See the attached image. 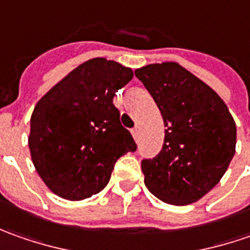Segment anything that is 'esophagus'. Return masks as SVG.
<instances>
[{
  "label": "esophagus",
  "mask_w": 250,
  "mask_h": 250,
  "mask_svg": "<svg viewBox=\"0 0 250 250\" xmlns=\"http://www.w3.org/2000/svg\"><path fill=\"white\" fill-rule=\"evenodd\" d=\"M131 134H133L134 140L137 141V140H138V128H137V127H134L133 130H131Z\"/></svg>",
  "instance_id": "1"
}]
</instances>
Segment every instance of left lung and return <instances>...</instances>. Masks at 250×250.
Masks as SVG:
<instances>
[{"label": "left lung", "mask_w": 250, "mask_h": 250, "mask_svg": "<svg viewBox=\"0 0 250 250\" xmlns=\"http://www.w3.org/2000/svg\"><path fill=\"white\" fill-rule=\"evenodd\" d=\"M134 73L155 99L166 127L159 153L141 160L145 185L170 205L196 202L234 158L235 122L224 101L178 63L148 65Z\"/></svg>", "instance_id": "8db88e82"}]
</instances>
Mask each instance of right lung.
<instances>
[{
	"mask_svg": "<svg viewBox=\"0 0 250 250\" xmlns=\"http://www.w3.org/2000/svg\"><path fill=\"white\" fill-rule=\"evenodd\" d=\"M133 70L94 58L40 99L30 119L29 148L42 181L58 196L82 201L102 191L115 163L137 149L113 105Z\"/></svg>",
	"mask_w": 250,
	"mask_h": 250,
	"instance_id": "1",
	"label": "right lung"
}]
</instances>
